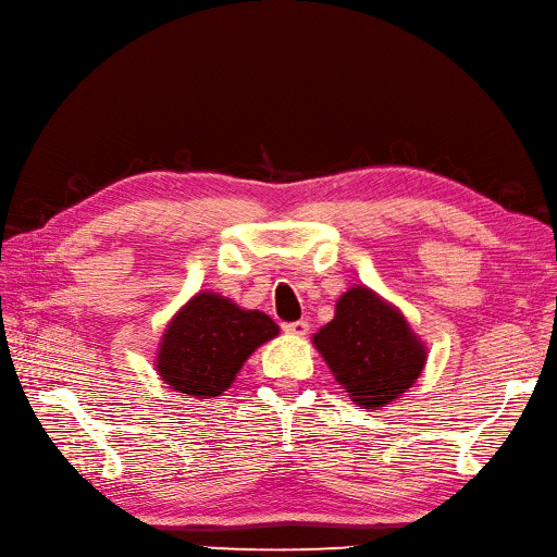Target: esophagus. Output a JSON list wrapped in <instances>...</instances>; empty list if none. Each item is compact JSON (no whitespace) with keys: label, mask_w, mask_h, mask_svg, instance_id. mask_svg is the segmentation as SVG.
Returning <instances> with one entry per match:
<instances>
[{"label":"esophagus","mask_w":557,"mask_h":557,"mask_svg":"<svg viewBox=\"0 0 557 557\" xmlns=\"http://www.w3.org/2000/svg\"><path fill=\"white\" fill-rule=\"evenodd\" d=\"M283 332L295 334V336H305L309 332L307 320H295V323H283Z\"/></svg>","instance_id":"34e87169"}]
</instances>
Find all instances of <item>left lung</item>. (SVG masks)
<instances>
[{
  "label": "left lung",
  "mask_w": 557,
  "mask_h": 557,
  "mask_svg": "<svg viewBox=\"0 0 557 557\" xmlns=\"http://www.w3.org/2000/svg\"><path fill=\"white\" fill-rule=\"evenodd\" d=\"M313 346L362 409L393 404L416 383L428 360L407 318L364 285L336 299L334 318L313 334Z\"/></svg>",
  "instance_id": "8db88e82"
}]
</instances>
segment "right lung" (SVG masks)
<instances>
[{"label":"right lung","mask_w":557,"mask_h":557,"mask_svg":"<svg viewBox=\"0 0 557 557\" xmlns=\"http://www.w3.org/2000/svg\"><path fill=\"white\" fill-rule=\"evenodd\" d=\"M278 325L262 311H246L215 293H197L170 320L156 369L176 393L197 399L223 395L248 356L274 339Z\"/></svg>","instance_id":"add662e5"}]
</instances>
